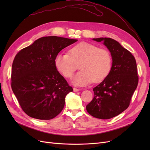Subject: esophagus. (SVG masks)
<instances>
[{
  "instance_id": "34e87169",
  "label": "esophagus",
  "mask_w": 150,
  "mask_h": 150,
  "mask_svg": "<svg viewBox=\"0 0 150 150\" xmlns=\"http://www.w3.org/2000/svg\"><path fill=\"white\" fill-rule=\"evenodd\" d=\"M73 90H74V92H77V91H79L80 89H78V88H73Z\"/></svg>"
}]
</instances>
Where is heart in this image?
<instances>
[{"instance_id":"obj_1","label":"heart","mask_w":150,"mask_h":150,"mask_svg":"<svg viewBox=\"0 0 150 150\" xmlns=\"http://www.w3.org/2000/svg\"><path fill=\"white\" fill-rule=\"evenodd\" d=\"M57 69L65 78H70L78 69L81 70L76 76L73 83L85 86L101 82L110 73L112 65L111 52L93 44L81 42L72 46L69 54H61L56 57Z\"/></svg>"}]
</instances>
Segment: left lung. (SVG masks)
<instances>
[{"label": "left lung", "instance_id": "left-lung-1", "mask_svg": "<svg viewBox=\"0 0 150 150\" xmlns=\"http://www.w3.org/2000/svg\"><path fill=\"white\" fill-rule=\"evenodd\" d=\"M93 40L104 42L111 54L112 65L109 75L93 88L94 96L86 110L96 118L110 119L129 106L138 84L137 62L133 54L116 40L106 38Z\"/></svg>", "mask_w": 150, "mask_h": 150}]
</instances>
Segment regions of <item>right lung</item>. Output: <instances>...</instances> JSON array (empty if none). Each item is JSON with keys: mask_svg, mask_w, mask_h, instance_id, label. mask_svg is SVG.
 Wrapping results in <instances>:
<instances>
[{"mask_svg": "<svg viewBox=\"0 0 150 150\" xmlns=\"http://www.w3.org/2000/svg\"><path fill=\"white\" fill-rule=\"evenodd\" d=\"M77 40L43 37L16 54L11 87L22 110L30 117L49 120L62 111L66 96L73 89L57 70L55 60L62 49Z\"/></svg>", "mask_w": 150, "mask_h": 150, "instance_id": "obj_1", "label": "right lung"}]
</instances>
